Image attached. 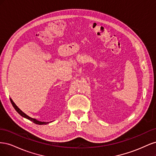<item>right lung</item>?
I'll return each instance as SVG.
<instances>
[{
  "label": "right lung",
  "mask_w": 156,
  "mask_h": 156,
  "mask_svg": "<svg viewBox=\"0 0 156 156\" xmlns=\"http://www.w3.org/2000/svg\"><path fill=\"white\" fill-rule=\"evenodd\" d=\"M10 101H11V103H12V104L13 107H14V108H15L16 111L19 113V114H20L21 116L24 117V118H26V119H27L28 120H29L33 122L34 124H38V125H44V124H48L49 123V122H41V121L37 120H36V119H32V118H31V117L29 116L28 115H27L25 112H23L20 109V108H19V107L15 104V103H14V102L13 101V100H12L11 98H10Z\"/></svg>",
  "instance_id": "obj_1"
}]
</instances>
